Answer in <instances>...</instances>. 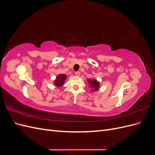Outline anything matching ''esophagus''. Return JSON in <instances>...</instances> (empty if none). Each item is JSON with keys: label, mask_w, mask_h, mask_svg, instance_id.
<instances>
[{"label": "esophagus", "mask_w": 155, "mask_h": 155, "mask_svg": "<svg viewBox=\"0 0 155 155\" xmlns=\"http://www.w3.org/2000/svg\"><path fill=\"white\" fill-rule=\"evenodd\" d=\"M75 74H76V76H80V72H75Z\"/></svg>", "instance_id": "34e87169"}]
</instances>
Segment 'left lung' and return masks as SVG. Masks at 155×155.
<instances>
[{
  "mask_svg": "<svg viewBox=\"0 0 155 155\" xmlns=\"http://www.w3.org/2000/svg\"><path fill=\"white\" fill-rule=\"evenodd\" d=\"M88 83L90 84L91 87L94 89V91L98 90V88H100V83L96 79H94V80H91V79H89Z\"/></svg>",
  "mask_w": 155,
  "mask_h": 155,
  "instance_id": "1",
  "label": "left lung"
}]
</instances>
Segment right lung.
<instances>
[{
  "mask_svg": "<svg viewBox=\"0 0 155 155\" xmlns=\"http://www.w3.org/2000/svg\"><path fill=\"white\" fill-rule=\"evenodd\" d=\"M67 78V76L64 74H59L57 78H56V80L55 81V84L57 87H61L63 85L64 80Z\"/></svg>",
  "mask_w": 155,
  "mask_h": 155,
  "instance_id": "right-lung-1",
  "label": "right lung"
}]
</instances>
